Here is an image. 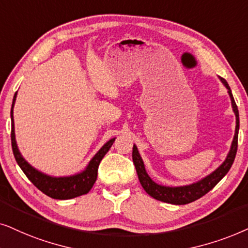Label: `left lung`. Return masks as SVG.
Here are the masks:
<instances>
[{
	"label": "left lung",
	"instance_id": "left-lung-1",
	"mask_svg": "<svg viewBox=\"0 0 248 248\" xmlns=\"http://www.w3.org/2000/svg\"><path fill=\"white\" fill-rule=\"evenodd\" d=\"M220 80L222 81V84L226 86L229 96L232 98V110L236 114V130H235V136H233V140L230 147L229 153L227 155V158L224 160V162L217 168L216 171H213L212 173L203 178L202 180L197 181L191 185H187V186H180V187H167V186H161L156 183H154L148 176L146 170H145L144 162L141 160L140 153H138L137 147H133V161L136 168L138 179L145 191L148 195L153 197V199L161 201V202H166L170 204H176V205H184V204H188L194 202V201L201 199V197L205 195L222 178L228 173V171L232 168L233 160L236 157L237 153V147H238V130H239V113H238V108H237L236 102L233 100L232 90H230L228 82L224 80L223 78L220 77Z\"/></svg>",
	"mask_w": 248,
	"mask_h": 248
}]
</instances>
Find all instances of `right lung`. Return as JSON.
I'll return each mask as SVG.
<instances>
[{"label":"right lung","instance_id":"right-lung-1","mask_svg":"<svg viewBox=\"0 0 248 248\" xmlns=\"http://www.w3.org/2000/svg\"><path fill=\"white\" fill-rule=\"evenodd\" d=\"M16 97V93L13 96L12 108H11V144L13 155L16 163L24 171V173L27 176L29 180L38 188L39 190L43 191L45 195H47L52 199L55 200H70L74 197L84 195L87 194L92 189L93 185L95 184L97 178V169L100 166V162L104 155L108 153L110 147L113 144L115 138H112L104 144V146L95 154V156L92 158L91 162L86 169L80 173L75 174L70 177H51L47 174H44L32 168L24 157L21 156L20 152L18 150L16 141L15 135V121H13V105H15Z\"/></svg>","mask_w":248,"mask_h":248}]
</instances>
